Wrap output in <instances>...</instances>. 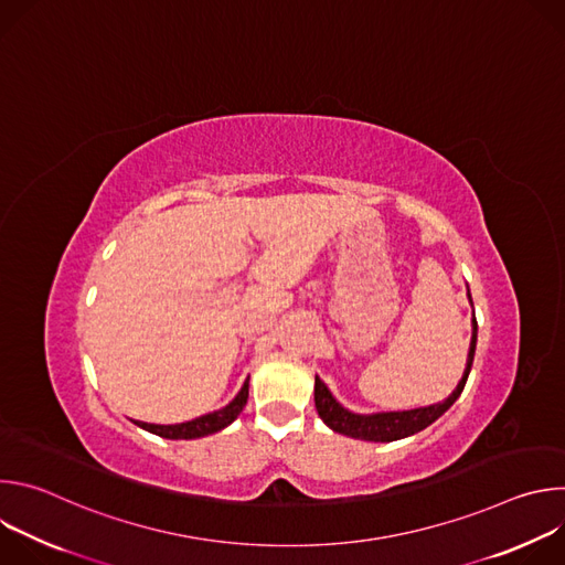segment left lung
I'll list each match as a JSON object with an SVG mask.
<instances>
[{"instance_id":"left-lung-1","label":"left lung","mask_w":565,"mask_h":565,"mask_svg":"<svg viewBox=\"0 0 565 565\" xmlns=\"http://www.w3.org/2000/svg\"><path fill=\"white\" fill-rule=\"evenodd\" d=\"M467 297L471 301L469 290H467ZM471 327H473V331H471V344H469L465 373H462L458 386L454 388V393L445 402H438V405L423 407V409H412V412H388V414L360 416V414L347 412L340 402L331 395L327 384L315 375V407H317L319 418L338 434L360 438V440H371V443H391V440H399V438H407V436L423 431L454 405L465 388V382H467V375H469L471 362H473V351H476V333H478L476 317L471 319Z\"/></svg>"}]
</instances>
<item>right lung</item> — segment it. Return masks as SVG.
I'll return each instance as SVG.
<instances>
[{
	"mask_svg": "<svg viewBox=\"0 0 565 565\" xmlns=\"http://www.w3.org/2000/svg\"><path fill=\"white\" fill-rule=\"evenodd\" d=\"M248 380H250V375H248ZM248 380L244 382V386H241V391L236 393V397L230 402V405L214 414H207V416H201V418H194V420L181 423V425H147V423H136V425L160 436V438H170V440H192V438H203V436L216 434V431L225 429L230 423H234L236 416L244 412L246 402H248Z\"/></svg>",
	"mask_w": 565,
	"mask_h": 565,
	"instance_id": "add662e5",
	"label": "right lung"
}]
</instances>
